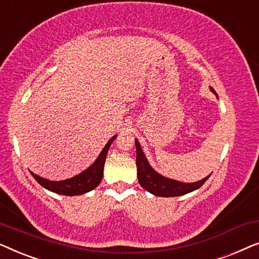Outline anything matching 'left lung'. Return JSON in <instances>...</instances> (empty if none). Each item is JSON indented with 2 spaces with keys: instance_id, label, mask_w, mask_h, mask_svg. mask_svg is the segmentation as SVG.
<instances>
[{
  "instance_id": "obj_1",
  "label": "left lung",
  "mask_w": 259,
  "mask_h": 259,
  "mask_svg": "<svg viewBox=\"0 0 259 259\" xmlns=\"http://www.w3.org/2000/svg\"><path fill=\"white\" fill-rule=\"evenodd\" d=\"M211 91L215 94L213 88L211 87ZM137 146V168H138V180L139 184L144 187L145 190L151 192L152 194L158 197H178L184 196V194L192 192V191L199 189L203 184L208 179V177L204 178L203 180L196 183H182L177 182V180L168 179L159 175L148 164L146 157L143 153L139 143L136 140Z\"/></svg>"
}]
</instances>
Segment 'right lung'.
<instances>
[{
	"label": "right lung",
	"mask_w": 259,
	"mask_h": 259,
	"mask_svg": "<svg viewBox=\"0 0 259 259\" xmlns=\"http://www.w3.org/2000/svg\"><path fill=\"white\" fill-rule=\"evenodd\" d=\"M116 137H113L106 144L104 150L101 151L97 160L91 167H88L86 171L81 172L80 175L70 179L61 180V182H52V180L45 179L42 177H38L31 172V176L34 177L35 180L52 192L63 194V196H77V194L87 193L95 189L99 184L101 183L102 176H104V165L106 161V155L109 150V146L114 141Z\"/></svg>",
	"instance_id": "add662e5"
}]
</instances>
